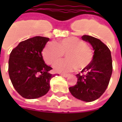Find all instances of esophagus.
Listing matches in <instances>:
<instances>
[{"mask_svg": "<svg viewBox=\"0 0 122 122\" xmlns=\"http://www.w3.org/2000/svg\"><path fill=\"white\" fill-rule=\"evenodd\" d=\"M61 76H63L65 78H67V77H69L70 76V74H61Z\"/></svg>", "mask_w": 122, "mask_h": 122, "instance_id": "esophagus-1", "label": "esophagus"}]
</instances>
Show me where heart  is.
<instances>
[{
	"instance_id": "1",
	"label": "heart",
	"mask_w": 122,
	"mask_h": 122,
	"mask_svg": "<svg viewBox=\"0 0 122 122\" xmlns=\"http://www.w3.org/2000/svg\"><path fill=\"white\" fill-rule=\"evenodd\" d=\"M64 53L66 59L55 64L53 68L56 72L82 70L91 63L93 57L92 49L82 40L74 36L63 38L57 44L48 43L43 50L42 56L47 63L53 65L63 56Z\"/></svg>"
}]
</instances>
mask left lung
<instances>
[{"label":"left lung","instance_id":"left-lung-1","mask_svg":"<svg viewBox=\"0 0 122 122\" xmlns=\"http://www.w3.org/2000/svg\"><path fill=\"white\" fill-rule=\"evenodd\" d=\"M82 39L92 45L94 50L91 63L77 74L76 84L69 87L72 96L86 102H92L102 95L110 82L112 72L111 52L99 39L83 35Z\"/></svg>","mask_w":122,"mask_h":122}]
</instances>
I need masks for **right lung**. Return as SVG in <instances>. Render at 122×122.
Segmentation results:
<instances>
[{"label": "right lung", "mask_w": 122, "mask_h": 122, "mask_svg": "<svg viewBox=\"0 0 122 122\" xmlns=\"http://www.w3.org/2000/svg\"><path fill=\"white\" fill-rule=\"evenodd\" d=\"M49 38L35 36L24 40L12 50L8 61V73L15 90L28 99L46 95L50 90V80L56 74L44 63L42 51Z\"/></svg>", "instance_id": "obj_1"}]
</instances>
